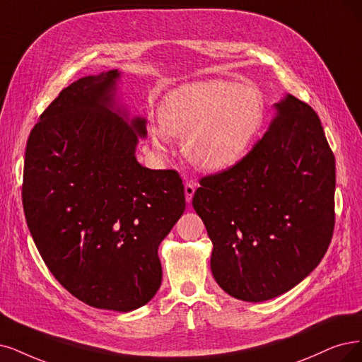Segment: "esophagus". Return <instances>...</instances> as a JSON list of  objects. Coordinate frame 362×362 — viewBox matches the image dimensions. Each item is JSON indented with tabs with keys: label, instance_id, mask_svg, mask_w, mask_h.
<instances>
[{
	"label": "esophagus",
	"instance_id": "1",
	"mask_svg": "<svg viewBox=\"0 0 362 362\" xmlns=\"http://www.w3.org/2000/svg\"><path fill=\"white\" fill-rule=\"evenodd\" d=\"M195 192V185L191 182H186L185 183V197H186V203H191L192 202V197Z\"/></svg>",
	"mask_w": 362,
	"mask_h": 362
}]
</instances>
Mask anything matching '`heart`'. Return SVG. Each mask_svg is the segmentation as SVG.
Returning <instances> with one entry per match:
<instances>
[{
  "instance_id": "b5f03b06",
  "label": "heart",
  "mask_w": 362,
  "mask_h": 362,
  "mask_svg": "<svg viewBox=\"0 0 362 362\" xmlns=\"http://www.w3.org/2000/svg\"><path fill=\"white\" fill-rule=\"evenodd\" d=\"M160 125H152V141L163 147L170 137H183V152L206 171L235 167L249 152L264 124L259 92L245 83L213 78L186 83L159 107Z\"/></svg>"
}]
</instances>
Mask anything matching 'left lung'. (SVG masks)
I'll use <instances>...</instances> for the list:
<instances>
[{
	"label": "left lung",
	"mask_w": 362,
	"mask_h": 362,
	"mask_svg": "<svg viewBox=\"0 0 362 362\" xmlns=\"http://www.w3.org/2000/svg\"><path fill=\"white\" fill-rule=\"evenodd\" d=\"M240 163L199 180L192 198L213 243L210 269L231 297L261 303L297 286L334 230L336 159L315 110L288 95Z\"/></svg>",
	"instance_id": "obj_1"
}]
</instances>
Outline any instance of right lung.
<instances>
[{"mask_svg":"<svg viewBox=\"0 0 362 362\" xmlns=\"http://www.w3.org/2000/svg\"><path fill=\"white\" fill-rule=\"evenodd\" d=\"M119 70L85 76L40 116L25 152L22 202L34 243L71 296L132 312L160 286V242L185 211L177 171L136 158L146 119L117 97Z\"/></svg>","mask_w":362,"mask_h":362,"instance_id":"add662e5","label":"right lung"}]
</instances>
